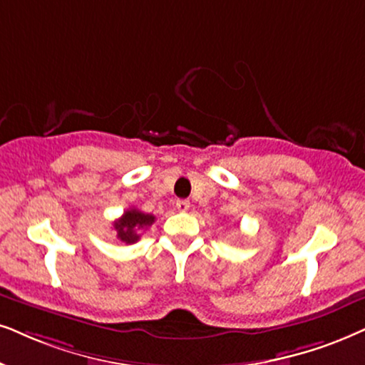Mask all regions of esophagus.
<instances>
[{
    "instance_id": "obj_1",
    "label": "esophagus",
    "mask_w": 365,
    "mask_h": 365,
    "mask_svg": "<svg viewBox=\"0 0 365 365\" xmlns=\"http://www.w3.org/2000/svg\"><path fill=\"white\" fill-rule=\"evenodd\" d=\"M175 205H177V209H178L180 212H185V210L190 209V202L183 200V198H180V200L175 202Z\"/></svg>"
}]
</instances>
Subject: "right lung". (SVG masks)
<instances>
[{"label":"right lung","instance_id":"right-lung-1","mask_svg":"<svg viewBox=\"0 0 365 365\" xmlns=\"http://www.w3.org/2000/svg\"><path fill=\"white\" fill-rule=\"evenodd\" d=\"M155 222V215L145 214L138 209H128L114 222V229L118 232V239L126 244H135L140 241L141 229H148Z\"/></svg>","mask_w":365,"mask_h":365}]
</instances>
